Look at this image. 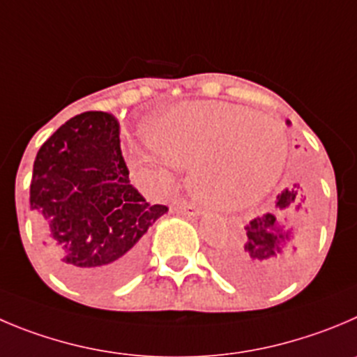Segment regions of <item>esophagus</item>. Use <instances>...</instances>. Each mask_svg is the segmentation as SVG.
<instances>
[{
    "instance_id": "obj_1",
    "label": "esophagus",
    "mask_w": 357,
    "mask_h": 357,
    "mask_svg": "<svg viewBox=\"0 0 357 357\" xmlns=\"http://www.w3.org/2000/svg\"><path fill=\"white\" fill-rule=\"evenodd\" d=\"M176 211L188 216V218H199V216L202 215L201 209L195 208L194 204H188V202H178V204H176Z\"/></svg>"
}]
</instances>
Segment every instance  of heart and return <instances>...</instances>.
I'll list each match as a JSON object with an SVG mask.
<instances>
[{"label":"heart","instance_id":"heart-1","mask_svg":"<svg viewBox=\"0 0 357 357\" xmlns=\"http://www.w3.org/2000/svg\"><path fill=\"white\" fill-rule=\"evenodd\" d=\"M144 133L157 155L132 148L133 165L160 185H171L172 169H190L192 194L220 211L257 204L287 162L282 123L220 100L176 103L153 118Z\"/></svg>","mask_w":357,"mask_h":357}]
</instances>
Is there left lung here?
Listing matches in <instances>:
<instances>
[{
    "label": "left lung",
    "mask_w": 357,
    "mask_h": 357,
    "mask_svg": "<svg viewBox=\"0 0 357 357\" xmlns=\"http://www.w3.org/2000/svg\"><path fill=\"white\" fill-rule=\"evenodd\" d=\"M310 234L312 218L306 195L299 183H294L276 195L271 211L248 222L238 241L222 248L218 268L243 287H278L305 261Z\"/></svg>",
    "instance_id": "8db88e82"
}]
</instances>
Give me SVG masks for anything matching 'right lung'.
I'll list each match as a JSON object with an SVG mask.
<instances>
[{"instance_id": "right-lung-1", "label": "right lung", "mask_w": 357, "mask_h": 357, "mask_svg": "<svg viewBox=\"0 0 357 357\" xmlns=\"http://www.w3.org/2000/svg\"><path fill=\"white\" fill-rule=\"evenodd\" d=\"M29 206L59 276L102 291L139 268L144 234L167 206L148 204L130 185L119 126L107 112H82L38 149Z\"/></svg>"}]
</instances>
